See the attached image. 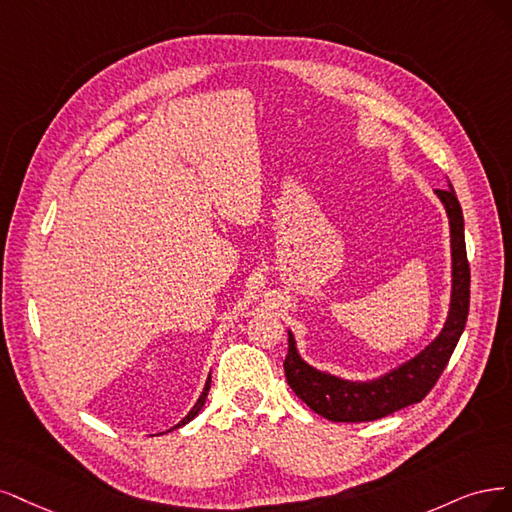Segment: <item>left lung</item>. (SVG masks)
<instances>
[{"label": "left lung", "mask_w": 512, "mask_h": 512, "mask_svg": "<svg viewBox=\"0 0 512 512\" xmlns=\"http://www.w3.org/2000/svg\"><path fill=\"white\" fill-rule=\"evenodd\" d=\"M434 193L447 210L451 229V302L447 321L421 353L376 378L349 381V378L306 364L289 329V353L285 359L287 383L310 410H315L317 415L329 421H374L421 402L436 385L442 370L447 368L455 346L464 334L470 306V266L466 257L464 214H461L451 183L449 189H436Z\"/></svg>", "instance_id": "8db88e82"}]
</instances>
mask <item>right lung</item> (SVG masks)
<instances>
[{
	"label": "right lung",
	"instance_id": "obj_1",
	"mask_svg": "<svg viewBox=\"0 0 512 512\" xmlns=\"http://www.w3.org/2000/svg\"><path fill=\"white\" fill-rule=\"evenodd\" d=\"M208 389H210V376H208V381H206V385H204V391H202V395L200 398H197V402L193 404V408L187 412V417L183 419V421H178L172 430H176V427H183V425H187L191 419H195L197 417V412L202 410V406H204V402H206V398H208Z\"/></svg>",
	"mask_w": 512,
	"mask_h": 512
}]
</instances>
